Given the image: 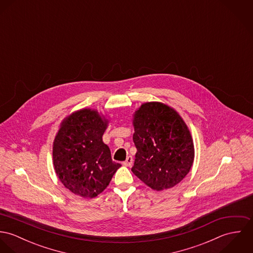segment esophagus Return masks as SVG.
Segmentation results:
<instances>
[{
  "label": "esophagus",
  "instance_id": "obj_1",
  "mask_svg": "<svg viewBox=\"0 0 253 253\" xmlns=\"http://www.w3.org/2000/svg\"><path fill=\"white\" fill-rule=\"evenodd\" d=\"M132 163H133V159H132V157L131 156H128V157H126V160L123 163L126 167H130L131 165H132Z\"/></svg>",
  "mask_w": 253,
  "mask_h": 253
}]
</instances>
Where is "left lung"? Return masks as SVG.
<instances>
[{
  "mask_svg": "<svg viewBox=\"0 0 253 253\" xmlns=\"http://www.w3.org/2000/svg\"><path fill=\"white\" fill-rule=\"evenodd\" d=\"M136 147L131 171L153 190L178 184L194 162L190 131L176 111L160 102L142 104L133 118Z\"/></svg>",
  "mask_w": 253,
  "mask_h": 253,
  "instance_id": "left-lung-1",
  "label": "left lung"
}]
</instances>
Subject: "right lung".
<instances>
[{"label": "right lung", "instance_id": "obj_1", "mask_svg": "<svg viewBox=\"0 0 253 253\" xmlns=\"http://www.w3.org/2000/svg\"><path fill=\"white\" fill-rule=\"evenodd\" d=\"M107 121L90 109L66 118L53 142V166L59 180L75 195L94 198L121 167L102 141Z\"/></svg>", "mask_w": 253, "mask_h": 253}]
</instances>
